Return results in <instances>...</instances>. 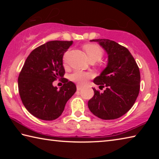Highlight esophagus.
<instances>
[{
  "label": "esophagus",
  "mask_w": 159,
  "mask_h": 159,
  "mask_svg": "<svg viewBox=\"0 0 159 159\" xmlns=\"http://www.w3.org/2000/svg\"><path fill=\"white\" fill-rule=\"evenodd\" d=\"M83 88V86L81 85H80V84H78L77 85H76V88H77V90H80V89H81V88Z\"/></svg>",
  "instance_id": "esophagus-1"
}]
</instances>
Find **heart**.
<instances>
[{
    "instance_id": "heart-1",
    "label": "heart",
    "mask_w": 159,
    "mask_h": 159,
    "mask_svg": "<svg viewBox=\"0 0 159 159\" xmlns=\"http://www.w3.org/2000/svg\"><path fill=\"white\" fill-rule=\"evenodd\" d=\"M84 50L87 54L88 58L89 60H95L98 61L100 60L103 56V50L95 44H88L84 46ZM64 62L66 61V55L64 57ZM92 77V75L88 72L76 71L71 75V79L74 81H76L80 84H84Z\"/></svg>"
}]
</instances>
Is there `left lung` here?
I'll list each match as a JSON object with an SVG mask.
<instances>
[{
    "instance_id": "1",
    "label": "left lung",
    "mask_w": 159,
    "mask_h": 159,
    "mask_svg": "<svg viewBox=\"0 0 159 159\" xmlns=\"http://www.w3.org/2000/svg\"><path fill=\"white\" fill-rule=\"evenodd\" d=\"M106 51L108 62L106 68L93 82L103 93L95 88L88 102L90 111L103 120H113L126 114L133 104L139 91L140 73L133 55L127 48L109 39L90 40Z\"/></svg>"
}]
</instances>
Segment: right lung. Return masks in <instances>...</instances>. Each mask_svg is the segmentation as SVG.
<instances>
[{
	"label": "right lung",
	"instance_id": "obj_1",
	"mask_svg": "<svg viewBox=\"0 0 159 159\" xmlns=\"http://www.w3.org/2000/svg\"><path fill=\"white\" fill-rule=\"evenodd\" d=\"M73 41H49L36 48L28 56L19 75L21 102L31 114L39 119L52 120L60 117L67 101L76 93L73 82L64 78L63 56ZM62 79L58 90L52 82Z\"/></svg>",
	"mask_w": 159,
	"mask_h": 159
}]
</instances>
